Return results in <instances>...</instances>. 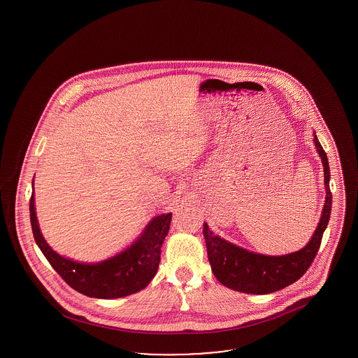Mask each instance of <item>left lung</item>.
<instances>
[{
    "label": "left lung",
    "instance_id": "1",
    "mask_svg": "<svg viewBox=\"0 0 358 358\" xmlns=\"http://www.w3.org/2000/svg\"><path fill=\"white\" fill-rule=\"evenodd\" d=\"M314 143L324 164L326 200L318 228L306 247H303L301 251L283 256H266L250 252L216 236L209 229L208 224L204 222L203 234L208 250V259L215 276L225 287L245 294H270L296 282L311 266L321 247L331 210V192L329 187L330 169L327 157L315 136Z\"/></svg>",
    "mask_w": 358,
    "mask_h": 358
}]
</instances>
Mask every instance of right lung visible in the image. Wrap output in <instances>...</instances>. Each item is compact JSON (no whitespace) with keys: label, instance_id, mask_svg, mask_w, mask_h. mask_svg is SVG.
Returning a JSON list of instances; mask_svg holds the SVG:
<instances>
[{"label":"right lung","instance_id":"obj_1","mask_svg":"<svg viewBox=\"0 0 358 358\" xmlns=\"http://www.w3.org/2000/svg\"><path fill=\"white\" fill-rule=\"evenodd\" d=\"M29 212L34 240L53 270L78 292L101 299L126 296L150 283L158 270L161 245L171 222V213L157 216L130 248L102 263L85 264L56 254L45 243L36 219L34 193L29 200Z\"/></svg>","mask_w":358,"mask_h":358}]
</instances>
